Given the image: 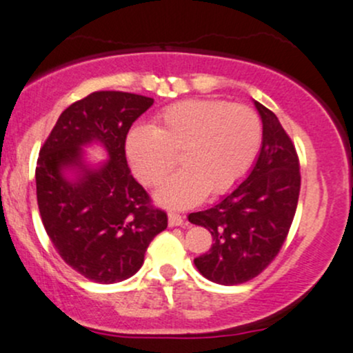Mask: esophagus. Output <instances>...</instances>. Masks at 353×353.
<instances>
[{"label": "esophagus", "mask_w": 353, "mask_h": 353, "mask_svg": "<svg viewBox=\"0 0 353 353\" xmlns=\"http://www.w3.org/2000/svg\"><path fill=\"white\" fill-rule=\"evenodd\" d=\"M184 224V218L181 214H177V212H169V226L174 228V226H183Z\"/></svg>", "instance_id": "obj_1"}]
</instances>
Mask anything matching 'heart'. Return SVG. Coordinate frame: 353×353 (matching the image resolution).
I'll list each match as a JSON object with an SVG mask.
<instances>
[{"label": "heart", "mask_w": 353, "mask_h": 353, "mask_svg": "<svg viewBox=\"0 0 353 353\" xmlns=\"http://www.w3.org/2000/svg\"><path fill=\"white\" fill-rule=\"evenodd\" d=\"M261 120L253 108L226 100L191 99L165 107L152 127L130 130L125 152L137 179L161 184L181 156L183 170L159 188L168 208H188L206 192L219 196L251 168L261 145Z\"/></svg>", "instance_id": "b5f03b06"}]
</instances>
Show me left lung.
<instances>
[{"mask_svg":"<svg viewBox=\"0 0 353 353\" xmlns=\"http://www.w3.org/2000/svg\"><path fill=\"white\" fill-rule=\"evenodd\" d=\"M263 122L261 149L245 181L218 204L191 212L189 221L212 236L196 268L219 285H241L276 258L295 218L300 196V161L276 115L254 102Z\"/></svg>","mask_w":353,"mask_h":353,"instance_id":"obj_1","label":"left lung"}]
</instances>
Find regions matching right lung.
<instances>
[{"label": "right lung", "mask_w": 353, "mask_h": 353, "mask_svg": "<svg viewBox=\"0 0 353 353\" xmlns=\"http://www.w3.org/2000/svg\"><path fill=\"white\" fill-rule=\"evenodd\" d=\"M154 99L102 90L65 108L37 162V199L50 241L87 280L117 283L141 270L150 241L168 228V214L130 174L125 139ZM99 141L109 161L97 170L81 147ZM67 168H77L68 180Z\"/></svg>", "instance_id": "add662e5"}]
</instances>
